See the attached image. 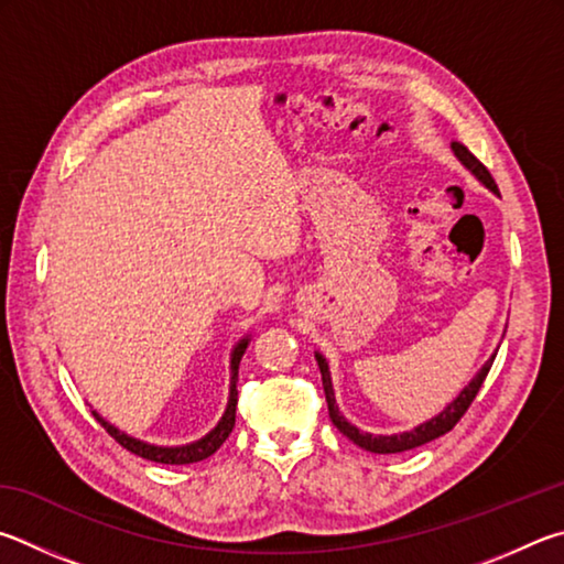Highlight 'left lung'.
Returning <instances> with one entry per match:
<instances>
[{
	"label": "left lung",
	"mask_w": 564,
	"mask_h": 564,
	"mask_svg": "<svg viewBox=\"0 0 564 564\" xmlns=\"http://www.w3.org/2000/svg\"><path fill=\"white\" fill-rule=\"evenodd\" d=\"M453 153L458 155V161L468 167V171L478 177L480 183H486L492 193H498V185L492 181V175L486 165H482L476 155H473L466 145L463 143H453ZM500 195V193H498ZM498 354V351H496ZM496 354L486 361V367L478 371V377L473 379L466 389L460 391V397L448 403V409L441 413V416L431 419L429 423H423V426L413 429L409 433H399V436H371V433H364L357 426H351V423L341 416L339 409H337V401H334V389H332V379H329V367L327 361L322 359V354H317V364H319V371H322V387H324V397H327V406H329V419L334 426H337L344 436L349 441L357 443L359 448L369 451V453H403V451H411V448H419L423 443H429L433 438L443 436V433L453 431V426L463 419V413L470 409L473 399L478 397V391L482 387V381H486L488 371L492 367V361H496Z\"/></svg>",
	"instance_id": "1"
}]
</instances>
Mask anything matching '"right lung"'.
I'll return each instance as SVG.
<instances>
[{
  "label": "right lung",
  "instance_id": "add662e5",
  "mask_svg": "<svg viewBox=\"0 0 564 564\" xmlns=\"http://www.w3.org/2000/svg\"><path fill=\"white\" fill-rule=\"evenodd\" d=\"M247 349V339H242L237 344L235 351H232V389H230V401H227V411L223 421L217 423V429L207 433L203 441L191 443V446H181V448H158V446H148V443L135 441L131 436H126L118 429H113L111 423H106L98 413H94L96 421L101 423L106 429V433L111 438H116V443H121L126 451L135 453V456H141L145 460H153V463H165V466H185V463H197V460H205L210 458L213 453L223 446L225 438L230 436L232 429H235V406H237V367H240V359Z\"/></svg>",
  "mask_w": 564,
  "mask_h": 564
}]
</instances>
